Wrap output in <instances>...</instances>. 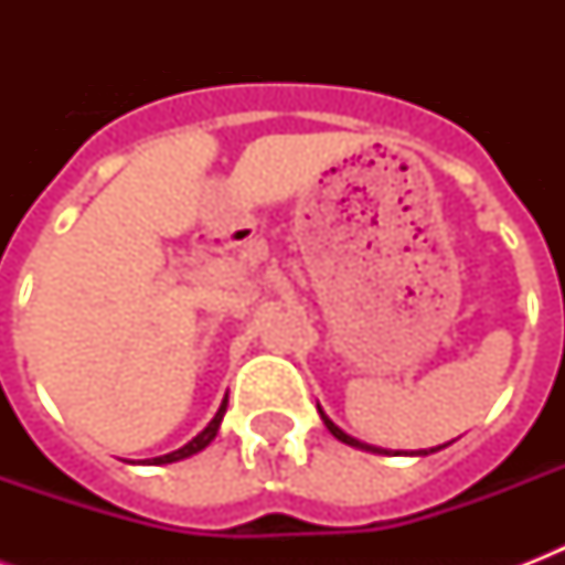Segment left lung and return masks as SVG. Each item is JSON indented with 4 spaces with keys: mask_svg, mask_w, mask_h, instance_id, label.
<instances>
[{
    "mask_svg": "<svg viewBox=\"0 0 565 565\" xmlns=\"http://www.w3.org/2000/svg\"><path fill=\"white\" fill-rule=\"evenodd\" d=\"M319 416H322V422H326V428L331 430V434H334V437L340 439V443H345V446H354V448H366V451H375V455H390V451H386V448L366 446V443H361V439L349 437V434H345L343 428H337L334 422L328 419L326 413H322V407H319ZM446 446H451V443H446ZM446 446H437V448H422V451H416V455H430V451H439V448H446ZM393 455H398V451H393Z\"/></svg>",
    "mask_w": 565,
    "mask_h": 565,
    "instance_id": "8db88e82",
    "label": "left lung"
}]
</instances>
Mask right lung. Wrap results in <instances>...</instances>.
<instances>
[{"instance_id":"add662e5","label":"right lung","mask_w":565,"mask_h":565,"mask_svg":"<svg viewBox=\"0 0 565 565\" xmlns=\"http://www.w3.org/2000/svg\"><path fill=\"white\" fill-rule=\"evenodd\" d=\"M225 407H228V395L222 398L220 404V411H216V416H213L211 422H207V428L202 430V434H195L193 439H190L188 446H181L179 451H170V455H161V457H154L152 463H175V460H184V457L195 455V451H202V448L211 446V439L216 437V430H220V422L222 416H225Z\"/></svg>"}]
</instances>
